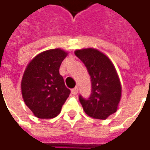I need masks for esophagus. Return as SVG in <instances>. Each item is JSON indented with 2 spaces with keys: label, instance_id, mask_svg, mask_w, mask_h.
<instances>
[{
  "label": "esophagus",
  "instance_id": "obj_1",
  "mask_svg": "<svg viewBox=\"0 0 150 150\" xmlns=\"http://www.w3.org/2000/svg\"><path fill=\"white\" fill-rule=\"evenodd\" d=\"M78 91H79V88H78L77 86H75L74 89H72V90H71V93H72L74 96H76V95L78 94Z\"/></svg>",
  "mask_w": 150,
  "mask_h": 150
}]
</instances>
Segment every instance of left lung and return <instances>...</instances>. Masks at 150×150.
<instances>
[{"instance_id": "obj_1", "label": "left lung", "mask_w": 150, "mask_h": 150, "mask_svg": "<svg viewBox=\"0 0 150 150\" xmlns=\"http://www.w3.org/2000/svg\"><path fill=\"white\" fill-rule=\"evenodd\" d=\"M75 54L85 64L91 79V96H79L80 104L89 116L105 120L116 112L121 97L116 70L110 59L96 49L77 50Z\"/></svg>"}]
</instances>
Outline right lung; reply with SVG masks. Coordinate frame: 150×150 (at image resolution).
Here are the masks:
<instances>
[{
    "mask_svg": "<svg viewBox=\"0 0 150 150\" xmlns=\"http://www.w3.org/2000/svg\"><path fill=\"white\" fill-rule=\"evenodd\" d=\"M67 53L61 49L45 50L27 65L21 80L23 100L40 119H52L61 111L70 91L59 69Z\"/></svg>",
    "mask_w": 150,
    "mask_h": 150,
    "instance_id": "add662e5",
    "label": "right lung"
}]
</instances>
